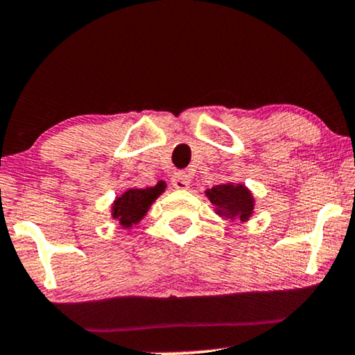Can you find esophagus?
I'll use <instances>...</instances> for the list:
<instances>
[{"label": "esophagus", "instance_id": "esophagus-1", "mask_svg": "<svg viewBox=\"0 0 355 355\" xmlns=\"http://www.w3.org/2000/svg\"><path fill=\"white\" fill-rule=\"evenodd\" d=\"M171 182H173V186L176 187V189H187L189 187V174L184 173V171H179V173H176L173 176V179H171Z\"/></svg>", "mask_w": 355, "mask_h": 355}]
</instances>
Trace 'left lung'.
Wrapping results in <instances>:
<instances>
[{"instance_id": "1", "label": "left lung", "mask_w": 355, "mask_h": 355, "mask_svg": "<svg viewBox=\"0 0 355 355\" xmlns=\"http://www.w3.org/2000/svg\"><path fill=\"white\" fill-rule=\"evenodd\" d=\"M209 201L214 204L216 212L229 219L248 220L254 209V199L248 187L243 184H219L206 191Z\"/></svg>"}]
</instances>
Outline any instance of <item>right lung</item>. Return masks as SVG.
<instances>
[{
    "instance_id": "1",
    "label": "right lung",
    "mask_w": 355,
    "mask_h": 355,
    "mask_svg": "<svg viewBox=\"0 0 355 355\" xmlns=\"http://www.w3.org/2000/svg\"><path fill=\"white\" fill-rule=\"evenodd\" d=\"M166 189V182L159 181L156 186L146 189H128L112 204V218L118 219L123 227H131L144 218L151 204Z\"/></svg>"
}]
</instances>
